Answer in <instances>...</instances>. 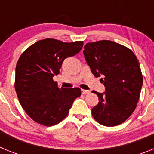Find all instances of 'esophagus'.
<instances>
[{
	"label": "esophagus",
	"instance_id": "34e87169",
	"mask_svg": "<svg viewBox=\"0 0 154 154\" xmlns=\"http://www.w3.org/2000/svg\"><path fill=\"white\" fill-rule=\"evenodd\" d=\"M82 93L83 94V95H86V94L89 93V90H85V89H82Z\"/></svg>",
	"mask_w": 154,
	"mask_h": 154
}]
</instances>
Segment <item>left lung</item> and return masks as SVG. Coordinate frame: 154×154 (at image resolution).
Masks as SVG:
<instances>
[{
	"label": "left lung",
	"instance_id": "obj_1",
	"mask_svg": "<svg viewBox=\"0 0 154 154\" xmlns=\"http://www.w3.org/2000/svg\"><path fill=\"white\" fill-rule=\"evenodd\" d=\"M84 56L96 77L102 76L105 93L94 91L99 103L92 116L106 126H115L130 117L137 106L143 75L134 53L127 47L109 40L87 43Z\"/></svg>",
	"mask_w": 154,
	"mask_h": 154
}]
</instances>
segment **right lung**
Listing matches in <instances>:
<instances>
[{
    "instance_id": "add662e5",
    "label": "right lung",
    "mask_w": 154,
    "mask_h": 154,
    "mask_svg": "<svg viewBox=\"0 0 154 154\" xmlns=\"http://www.w3.org/2000/svg\"><path fill=\"white\" fill-rule=\"evenodd\" d=\"M83 42H63L52 38L37 42L19 58L14 87L19 102L30 118L46 126L59 123L69 114L79 88L59 89L53 77L62 62L81 51Z\"/></svg>"
}]
</instances>
